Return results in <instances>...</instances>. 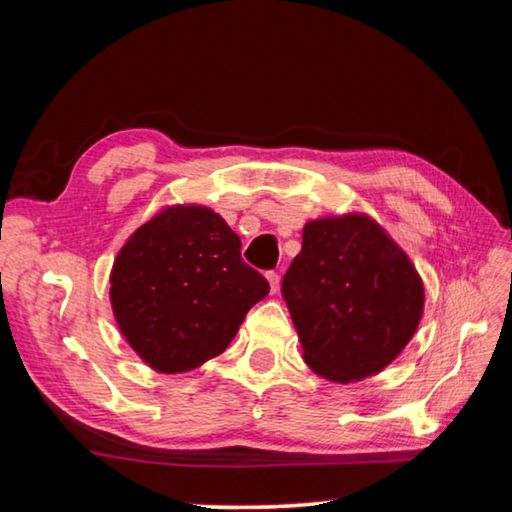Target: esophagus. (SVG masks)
Instances as JSON below:
<instances>
[{
  "mask_svg": "<svg viewBox=\"0 0 512 512\" xmlns=\"http://www.w3.org/2000/svg\"><path fill=\"white\" fill-rule=\"evenodd\" d=\"M266 280H268V284H271V293L280 291V273H277V271H268V273H266Z\"/></svg>",
  "mask_w": 512,
  "mask_h": 512,
  "instance_id": "34e87169",
  "label": "esophagus"
}]
</instances>
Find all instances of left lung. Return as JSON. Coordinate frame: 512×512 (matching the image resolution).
<instances>
[{
	"label": "left lung",
	"mask_w": 512,
	"mask_h": 512,
	"mask_svg": "<svg viewBox=\"0 0 512 512\" xmlns=\"http://www.w3.org/2000/svg\"><path fill=\"white\" fill-rule=\"evenodd\" d=\"M305 361L329 381L384 370L418 329L424 287L404 250L363 214L305 225L282 280Z\"/></svg>",
	"instance_id": "8db88e82"
}]
</instances>
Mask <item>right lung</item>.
Segmentation results:
<instances>
[{
  "instance_id": "right-lung-1",
  "label": "right lung",
  "mask_w": 512,
  "mask_h": 512,
  "mask_svg": "<svg viewBox=\"0 0 512 512\" xmlns=\"http://www.w3.org/2000/svg\"><path fill=\"white\" fill-rule=\"evenodd\" d=\"M266 293V277L241 259V239L203 205L155 214L119 250L110 275L121 334L167 375L221 354Z\"/></svg>"
}]
</instances>
